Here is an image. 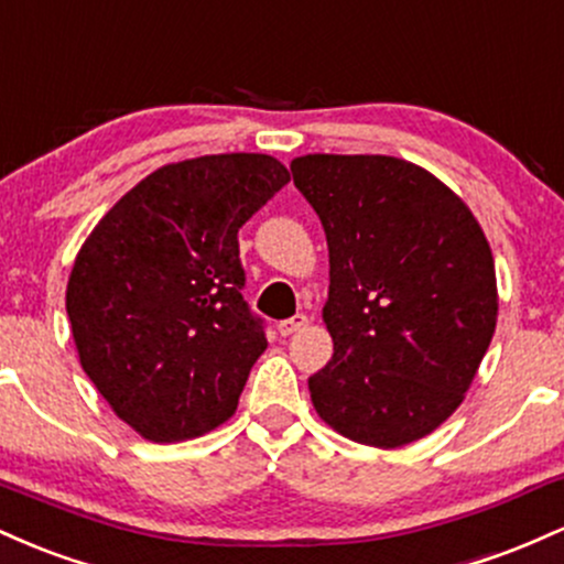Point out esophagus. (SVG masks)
I'll return each mask as SVG.
<instances>
[{
	"mask_svg": "<svg viewBox=\"0 0 564 564\" xmlns=\"http://www.w3.org/2000/svg\"><path fill=\"white\" fill-rule=\"evenodd\" d=\"M304 326H307V315L296 313L294 318H286V321L278 323V334H281V336H291V334L300 332V328H304Z\"/></svg>",
	"mask_w": 564,
	"mask_h": 564,
	"instance_id": "obj_1",
	"label": "esophagus"
}]
</instances>
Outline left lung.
Wrapping results in <instances>:
<instances>
[{
  "label": "left lung",
  "instance_id": "8db88e82",
  "mask_svg": "<svg viewBox=\"0 0 564 564\" xmlns=\"http://www.w3.org/2000/svg\"><path fill=\"white\" fill-rule=\"evenodd\" d=\"M294 185L328 243L323 307L334 355L310 377L328 426L400 448L462 405L496 332L488 238L435 174L392 156L310 153Z\"/></svg>",
  "mask_w": 564,
  "mask_h": 564
}]
</instances>
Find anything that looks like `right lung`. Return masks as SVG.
Listing matches in <instances>:
<instances>
[{
    "instance_id": "obj_1",
    "label": "right lung",
    "mask_w": 564,
    "mask_h": 564,
    "mask_svg": "<svg viewBox=\"0 0 564 564\" xmlns=\"http://www.w3.org/2000/svg\"><path fill=\"white\" fill-rule=\"evenodd\" d=\"M286 183L264 153L166 164L76 254L66 310L82 368L145 440L198 437L236 411L268 347L241 294L238 230Z\"/></svg>"
}]
</instances>
